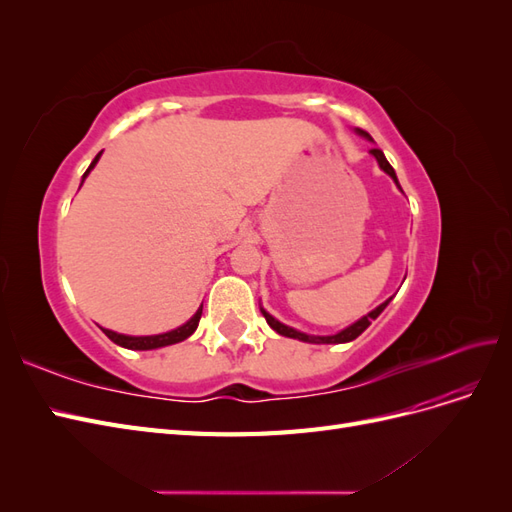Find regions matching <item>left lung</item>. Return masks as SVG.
I'll return each mask as SVG.
<instances>
[{"label": "left lung", "instance_id": "1", "mask_svg": "<svg viewBox=\"0 0 512 512\" xmlns=\"http://www.w3.org/2000/svg\"><path fill=\"white\" fill-rule=\"evenodd\" d=\"M356 134H361V136H365V138H369V141H371V136H369L365 130H356ZM369 153L378 160L380 168L397 183V188L401 190V185H399V181H397L395 170H393V166L389 164V160L384 158V153H382L380 149H369ZM391 299H393V297H391ZM391 299H386V301L380 303L376 309H371V312H369L367 316H363L361 320H356L354 324H350V327H346L344 331H339V333H335V335H324V337H320V335H307V333H301V331L292 329V327H286V324H282L280 320H275V318H273L269 312H265V309H262V307H260V312H262V316H265L269 327H271L273 331L280 333V335H284V337L299 339V342H307V344H346V342H352V339L359 337V335L369 327V324L374 322V320L384 312V307L391 303Z\"/></svg>", "mask_w": 512, "mask_h": 512}]
</instances>
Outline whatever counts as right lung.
Here are the masks:
<instances>
[{"instance_id": "right-lung-1", "label": "right lung", "mask_w": 512, "mask_h": 512, "mask_svg": "<svg viewBox=\"0 0 512 512\" xmlns=\"http://www.w3.org/2000/svg\"><path fill=\"white\" fill-rule=\"evenodd\" d=\"M100 156H102V151L98 153V156L94 158V162H91L89 168L85 170L83 181H85V177L89 175V170L98 164ZM83 181H81V185H83ZM200 316H203V305H200L198 312H196L188 322L181 324V327H177V329H173V331H168V333H160V335L134 337V335L115 333V331H111V329H102V331H104V335H106L108 339H111V342H115V344L121 346V348H128V350H156V348H164V346H170V344H179V342H183V339H188V337L196 331L198 322H200Z\"/></svg>"}]
</instances>
